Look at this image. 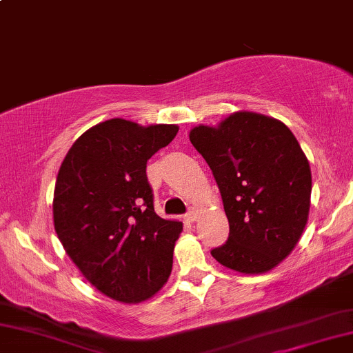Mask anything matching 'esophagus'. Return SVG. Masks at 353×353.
<instances>
[{
	"label": "esophagus",
	"instance_id": "esophagus-1",
	"mask_svg": "<svg viewBox=\"0 0 353 353\" xmlns=\"http://www.w3.org/2000/svg\"><path fill=\"white\" fill-rule=\"evenodd\" d=\"M185 219L188 221V223H194V221L198 219V211L194 210V208H191V210L185 214Z\"/></svg>",
	"mask_w": 353,
	"mask_h": 353
}]
</instances>
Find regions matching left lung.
I'll return each instance as SVG.
<instances>
[{
    "mask_svg": "<svg viewBox=\"0 0 353 353\" xmlns=\"http://www.w3.org/2000/svg\"><path fill=\"white\" fill-rule=\"evenodd\" d=\"M190 141L221 191L229 237L211 250L239 273H265L291 254L307 223L311 168L281 121L239 111L217 128L196 125Z\"/></svg>",
    "mask_w": 353,
    "mask_h": 353,
    "instance_id": "obj_1",
    "label": "left lung"
}]
</instances>
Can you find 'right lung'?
Listing matches in <instances>:
<instances>
[{
    "mask_svg": "<svg viewBox=\"0 0 353 353\" xmlns=\"http://www.w3.org/2000/svg\"><path fill=\"white\" fill-rule=\"evenodd\" d=\"M176 132L175 124L116 117L81 134L60 165L57 236L86 280L116 301H145L172 273L183 224L157 216L145 168Z\"/></svg>",
    "mask_w": 353,
    "mask_h": 353,
    "instance_id": "obj_1",
    "label": "right lung"
}]
</instances>
